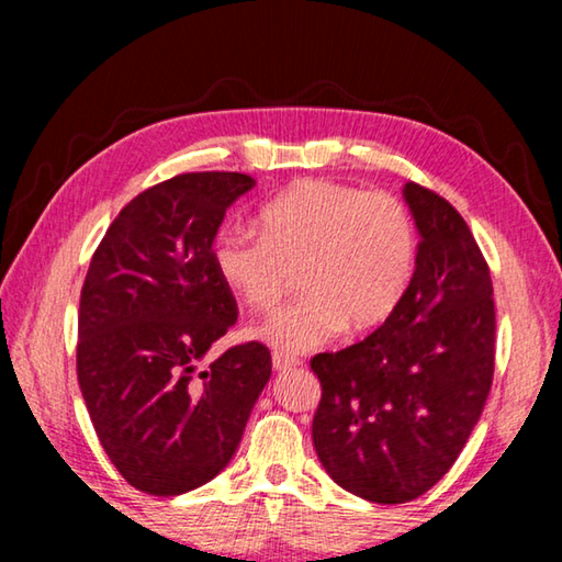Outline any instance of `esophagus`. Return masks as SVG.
Returning a JSON list of instances; mask_svg holds the SVG:
<instances>
[{
  "label": "esophagus",
  "mask_w": 562,
  "mask_h": 562,
  "mask_svg": "<svg viewBox=\"0 0 562 562\" xmlns=\"http://www.w3.org/2000/svg\"><path fill=\"white\" fill-rule=\"evenodd\" d=\"M272 367L278 369V372H288V369L300 367V359L284 355V351H274V355H272Z\"/></svg>",
  "instance_id": "esophagus-1"
}]
</instances>
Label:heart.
<instances>
[{
    "instance_id": "heart-1",
    "label": "heart",
    "mask_w": 562,
    "mask_h": 562,
    "mask_svg": "<svg viewBox=\"0 0 562 562\" xmlns=\"http://www.w3.org/2000/svg\"><path fill=\"white\" fill-rule=\"evenodd\" d=\"M262 233L225 227L213 243L221 280L255 312L278 307L300 272L304 297L255 329L282 351H307L341 329L392 319L418 268V227L392 193L302 180L260 213Z\"/></svg>"
}]
</instances>
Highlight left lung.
<instances>
[{"mask_svg": "<svg viewBox=\"0 0 562 562\" xmlns=\"http://www.w3.org/2000/svg\"><path fill=\"white\" fill-rule=\"evenodd\" d=\"M422 243L412 290L367 339L310 361L322 398L312 441L341 488L406 503L459 459L486 404L496 364L488 262L456 207L408 180Z\"/></svg>", "mask_w": 562, "mask_h": 562, "instance_id": "1", "label": "left lung"}]
</instances>
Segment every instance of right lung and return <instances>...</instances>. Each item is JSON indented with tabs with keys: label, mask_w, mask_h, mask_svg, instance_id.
<instances>
[{
	"label": "right lung",
	"mask_w": 562,
	"mask_h": 562,
	"mask_svg": "<svg viewBox=\"0 0 562 562\" xmlns=\"http://www.w3.org/2000/svg\"><path fill=\"white\" fill-rule=\"evenodd\" d=\"M245 173H180L138 193L93 252L79 304L76 374L103 451L133 488L178 496L233 459L272 374L262 341L205 351L237 322L213 265Z\"/></svg>",
	"instance_id": "add662e5"
}]
</instances>
